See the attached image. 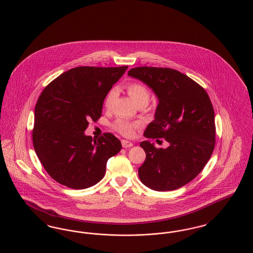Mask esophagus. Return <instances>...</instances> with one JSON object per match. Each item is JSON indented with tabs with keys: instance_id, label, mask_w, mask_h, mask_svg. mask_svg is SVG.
I'll use <instances>...</instances> for the list:
<instances>
[{
	"instance_id": "1",
	"label": "esophagus",
	"mask_w": 253,
	"mask_h": 253,
	"mask_svg": "<svg viewBox=\"0 0 253 253\" xmlns=\"http://www.w3.org/2000/svg\"><path fill=\"white\" fill-rule=\"evenodd\" d=\"M121 143H122V146H123L124 148H129V147H132V146H133V143H132L131 141H129V140H126V139H123V140L121 141Z\"/></svg>"
}]
</instances>
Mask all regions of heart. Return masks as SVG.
Returning <instances> with one entry per match:
<instances>
[{"label":"heart","instance_id":"heart-1","mask_svg":"<svg viewBox=\"0 0 253 253\" xmlns=\"http://www.w3.org/2000/svg\"><path fill=\"white\" fill-rule=\"evenodd\" d=\"M127 91L136 104H138L140 102H145L148 104L150 93L144 85L137 84V83L130 84L127 85ZM116 95H117V91L115 89H112L107 94V96L105 98V102H104L106 108L111 107L112 103L114 102V100L116 98ZM136 126H137V124L136 123H131L125 119H118L115 124L116 130L124 136H131Z\"/></svg>","mask_w":253,"mask_h":253}]
</instances>
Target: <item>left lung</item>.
Returning a JSON list of instances; mask_svg holds the SVG:
<instances>
[{
  "label": "left lung",
  "mask_w": 253,
  "mask_h": 253,
  "mask_svg": "<svg viewBox=\"0 0 253 253\" xmlns=\"http://www.w3.org/2000/svg\"><path fill=\"white\" fill-rule=\"evenodd\" d=\"M128 75L150 87L159 101L144 136L169 143L167 148H156L149 140L140 142L146 158L138 177L154 191L179 189L201 172L214 151L211 100L202 86L174 69L142 66L132 68Z\"/></svg>",
  "instance_id": "1"
}]
</instances>
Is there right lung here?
<instances>
[{"instance_id": "add662e5", "label": "right lung", "mask_w": 253, "mask_h": 253, "mask_svg": "<svg viewBox=\"0 0 253 253\" xmlns=\"http://www.w3.org/2000/svg\"><path fill=\"white\" fill-rule=\"evenodd\" d=\"M128 66H81L62 73L40 94L33 142L45 170L59 184L83 190L100 182L108 160L121 150L113 134H84L88 120L102 116L104 100Z\"/></svg>"}]
</instances>
